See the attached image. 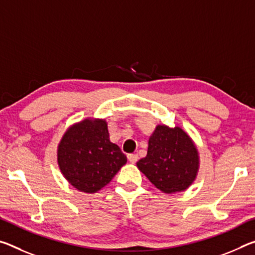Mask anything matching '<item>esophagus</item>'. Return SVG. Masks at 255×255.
<instances>
[{"label":"esophagus","mask_w":255,"mask_h":255,"mask_svg":"<svg viewBox=\"0 0 255 255\" xmlns=\"http://www.w3.org/2000/svg\"><path fill=\"white\" fill-rule=\"evenodd\" d=\"M128 160H129V162L136 163L137 160H138V155H137V154H128Z\"/></svg>","instance_id":"1"}]
</instances>
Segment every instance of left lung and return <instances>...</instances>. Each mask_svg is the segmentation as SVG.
Segmentation results:
<instances>
[{"label": "left lung", "mask_w": 255, "mask_h": 255, "mask_svg": "<svg viewBox=\"0 0 255 255\" xmlns=\"http://www.w3.org/2000/svg\"><path fill=\"white\" fill-rule=\"evenodd\" d=\"M199 152L180 127L157 125L148 139L147 155L137 167L161 192L172 194L187 189L199 171Z\"/></svg>", "instance_id": "1"}]
</instances>
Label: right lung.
Returning <instances> with one entry per match:
<instances>
[{"instance_id": "1", "label": "right lung", "mask_w": 255, "mask_h": 255, "mask_svg": "<svg viewBox=\"0 0 255 255\" xmlns=\"http://www.w3.org/2000/svg\"><path fill=\"white\" fill-rule=\"evenodd\" d=\"M109 137L107 121L91 118L72 125L62 136L58 164L64 178L78 191H100L127 162L126 155Z\"/></svg>"}]
</instances>
